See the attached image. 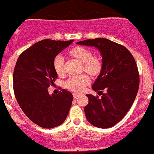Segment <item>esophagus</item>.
Here are the masks:
<instances>
[{
  "label": "esophagus",
  "mask_w": 154,
  "mask_h": 154,
  "mask_svg": "<svg viewBox=\"0 0 154 154\" xmlns=\"http://www.w3.org/2000/svg\"><path fill=\"white\" fill-rule=\"evenodd\" d=\"M73 96H74V98H77V97H78L80 95H79L78 94H77V93H74V94H73Z\"/></svg>",
  "instance_id": "1"
}]
</instances>
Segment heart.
I'll use <instances>...</instances> for the list:
<instances>
[{
  "mask_svg": "<svg viewBox=\"0 0 154 154\" xmlns=\"http://www.w3.org/2000/svg\"><path fill=\"white\" fill-rule=\"evenodd\" d=\"M70 54L80 62L83 63V69L88 74L93 77L99 75L103 68V62L99 57L93 56L92 52L88 48L77 46L70 51ZM64 57L62 55H57L54 60V68L58 75L64 74ZM90 79L86 74L71 76L65 83V86L68 89L76 93H80L84 90Z\"/></svg>",
  "mask_w": 154,
  "mask_h": 154,
  "instance_id": "heart-1",
  "label": "heart"
}]
</instances>
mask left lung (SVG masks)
<instances>
[{
    "instance_id": "left-lung-1",
    "label": "left lung",
    "mask_w": 154,
    "mask_h": 154,
    "mask_svg": "<svg viewBox=\"0 0 154 154\" xmlns=\"http://www.w3.org/2000/svg\"><path fill=\"white\" fill-rule=\"evenodd\" d=\"M98 48L103 68L92 85L98 96L87 94L84 107L87 120L99 128H109L119 123L134 102L139 86L137 65L125 46L107 38H97L77 42ZM105 92L103 93V91Z\"/></svg>"
}]
</instances>
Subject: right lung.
Listing matches in <instances>:
<instances>
[{
	"instance_id": "add662e5",
	"label": "right lung",
	"mask_w": 154,
	"mask_h": 154,
	"mask_svg": "<svg viewBox=\"0 0 154 154\" xmlns=\"http://www.w3.org/2000/svg\"><path fill=\"white\" fill-rule=\"evenodd\" d=\"M74 42L44 39L21 53L13 72L15 98L24 114L43 128L60 126L67 118L73 95L66 89L50 95L48 88L54 86L58 76L54 60L59 53Z\"/></svg>"
}]
</instances>
